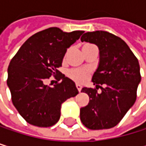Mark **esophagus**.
<instances>
[{"label":"esophagus","mask_w":146,"mask_h":146,"mask_svg":"<svg viewBox=\"0 0 146 146\" xmlns=\"http://www.w3.org/2000/svg\"><path fill=\"white\" fill-rule=\"evenodd\" d=\"M76 88H77V89H78L79 92H80V91L81 90V88H82L81 85H80V84H76Z\"/></svg>","instance_id":"34e87169"}]
</instances>
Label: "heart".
Here are the masks:
<instances>
[{
    "mask_svg": "<svg viewBox=\"0 0 146 146\" xmlns=\"http://www.w3.org/2000/svg\"><path fill=\"white\" fill-rule=\"evenodd\" d=\"M89 45V44H87ZM85 45V46H87ZM89 72L87 69H77V70H71L68 72V75L74 80L77 82H84L88 76Z\"/></svg>",
    "mask_w": 146,
    "mask_h": 146,
    "instance_id": "b5f03b06",
    "label": "heart"
}]
</instances>
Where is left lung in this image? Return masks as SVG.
Returning <instances> with one entry per match:
<instances>
[{
  "instance_id": "1",
  "label": "left lung",
  "mask_w": 146,
  "mask_h": 146,
  "mask_svg": "<svg viewBox=\"0 0 146 146\" xmlns=\"http://www.w3.org/2000/svg\"><path fill=\"white\" fill-rule=\"evenodd\" d=\"M80 40L99 49V63L92 82L102 89L101 93L91 88L81 89L88 94L89 102L80 108V120L90 130L115 127L136 102L141 81L138 60L123 39L107 31L87 32Z\"/></svg>"
}]
</instances>
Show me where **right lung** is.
Here are the masks:
<instances>
[{
	"instance_id": "obj_1",
	"label": "right lung",
	"mask_w": 146,
	"mask_h": 146,
	"mask_svg": "<svg viewBox=\"0 0 146 146\" xmlns=\"http://www.w3.org/2000/svg\"><path fill=\"white\" fill-rule=\"evenodd\" d=\"M84 31L65 32L49 28L31 36L20 47L8 68L7 84L12 102L23 119L38 127H50L60 118L61 105L79 93L75 83L58 70L67 49ZM52 74L60 83H43Z\"/></svg>"
}]
</instances>
